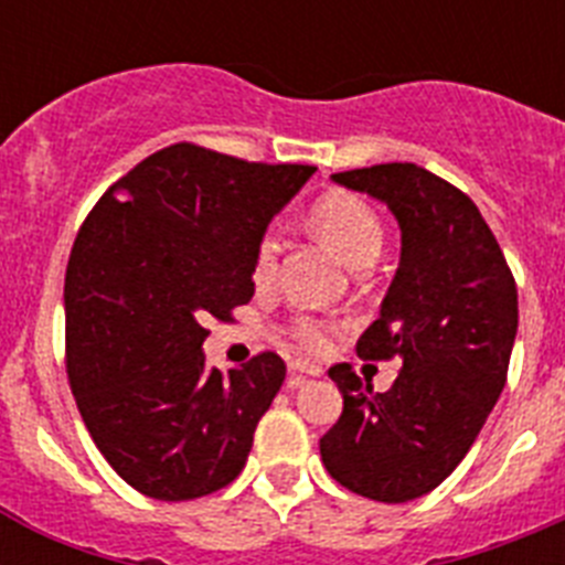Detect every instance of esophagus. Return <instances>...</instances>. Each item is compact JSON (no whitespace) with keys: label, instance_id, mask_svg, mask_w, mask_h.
<instances>
[{"label":"esophagus","instance_id":"34e87169","mask_svg":"<svg viewBox=\"0 0 565 565\" xmlns=\"http://www.w3.org/2000/svg\"><path fill=\"white\" fill-rule=\"evenodd\" d=\"M288 367H291L294 373H308V376H319V373H322V367H319V364H308V362H302V359H294Z\"/></svg>","mask_w":565,"mask_h":565}]
</instances>
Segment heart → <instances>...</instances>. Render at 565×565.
<instances>
[{"mask_svg":"<svg viewBox=\"0 0 565 565\" xmlns=\"http://www.w3.org/2000/svg\"><path fill=\"white\" fill-rule=\"evenodd\" d=\"M311 223L351 266H367L382 248V221H379L376 209L362 201L359 194L339 192V189L326 192L311 206ZM279 252H282V246H279L277 232L268 228V232L259 234L252 259V277L259 288L271 286L277 279ZM282 331L297 348L308 353L326 351L333 337L331 322L313 317V313H297V317L288 319Z\"/></svg>","mask_w":565,"mask_h":565,"instance_id":"1","label":"heart"}]
</instances>
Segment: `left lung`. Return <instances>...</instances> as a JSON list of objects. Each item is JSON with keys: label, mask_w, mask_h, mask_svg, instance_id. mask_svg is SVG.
I'll return each mask as SVG.
<instances>
[{"label": "left lung", "mask_w": 565, "mask_h": 565, "mask_svg": "<svg viewBox=\"0 0 565 565\" xmlns=\"http://www.w3.org/2000/svg\"><path fill=\"white\" fill-rule=\"evenodd\" d=\"M333 181L387 203L402 228L382 317L356 342L362 359H402V371L391 391L373 393L351 364H333L342 416L319 452L344 489L404 503L450 476L495 407L518 333V286L476 203L438 174L376 163Z\"/></svg>", "instance_id": "8db88e82"}]
</instances>
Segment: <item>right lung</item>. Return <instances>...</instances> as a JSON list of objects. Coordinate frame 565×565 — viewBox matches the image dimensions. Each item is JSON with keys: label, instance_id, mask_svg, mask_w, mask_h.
<instances>
[{"label": "right lung", "instance_id": "obj_1", "mask_svg": "<svg viewBox=\"0 0 565 565\" xmlns=\"http://www.w3.org/2000/svg\"><path fill=\"white\" fill-rule=\"evenodd\" d=\"M313 169L181 141L84 217L64 274V364L89 436L141 495L192 501L246 467L286 362L263 351L206 371L201 348L209 319L232 322L254 297L259 234Z\"/></svg>", "mask_w": 565, "mask_h": 565}]
</instances>
